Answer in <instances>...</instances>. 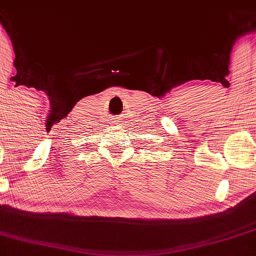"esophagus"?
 <instances>
[{"label":"esophagus","instance_id":"esophagus-1","mask_svg":"<svg viewBox=\"0 0 256 256\" xmlns=\"http://www.w3.org/2000/svg\"><path fill=\"white\" fill-rule=\"evenodd\" d=\"M116 118H114V122H118V120H116Z\"/></svg>","mask_w":256,"mask_h":256}]
</instances>
